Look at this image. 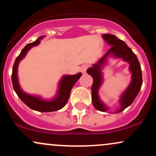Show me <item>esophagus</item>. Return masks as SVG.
<instances>
[{"instance_id": "34e87169", "label": "esophagus", "mask_w": 156, "mask_h": 156, "mask_svg": "<svg viewBox=\"0 0 156 156\" xmlns=\"http://www.w3.org/2000/svg\"><path fill=\"white\" fill-rule=\"evenodd\" d=\"M87 68H88V66L86 65V64H85V65L81 66V67H80V71L82 73H86V72H87Z\"/></svg>"}]
</instances>
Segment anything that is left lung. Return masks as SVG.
Instances as JSON below:
<instances>
[{
	"instance_id": "8db88e82",
	"label": "left lung",
	"mask_w": 156,
	"mask_h": 156,
	"mask_svg": "<svg viewBox=\"0 0 156 156\" xmlns=\"http://www.w3.org/2000/svg\"><path fill=\"white\" fill-rule=\"evenodd\" d=\"M102 37L110 46L111 48L104 56L92 64V67L87 69V73L93 78L92 86V104L97 110L105 112L109 110V107L102 101L99 95V90L104 81L103 69L108 62V58H121L123 62L129 64V71L131 73V79L129 85L121 94L119 99V107L115 113H119L132 104L140 91L142 85V74L141 65L136 55L124 41L118 39L112 34H103Z\"/></svg>"
}]
</instances>
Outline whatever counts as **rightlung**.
<instances>
[{
    "label": "right lung",
    "mask_w": 156,
    "mask_h": 156,
    "mask_svg": "<svg viewBox=\"0 0 156 156\" xmlns=\"http://www.w3.org/2000/svg\"><path fill=\"white\" fill-rule=\"evenodd\" d=\"M42 39H44V36L39 37L34 42L26 44L21 51L20 55L15 59V64L12 67V81L16 94L27 106L29 107L32 110L37 111V112H52L59 110L67 104L71 89L74 84L80 78L82 74L78 73L76 75H64L62 76L58 83V90L56 92V94L51 99H44L42 96L28 94L23 91L20 85L18 74H17L19 64L21 60L26 57L29 50L33 47L39 45Z\"/></svg>",
    "instance_id": "1"
}]
</instances>
